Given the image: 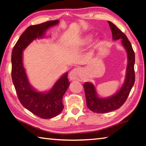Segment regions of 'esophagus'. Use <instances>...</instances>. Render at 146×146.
<instances>
[{"mask_svg":"<svg viewBox=\"0 0 146 146\" xmlns=\"http://www.w3.org/2000/svg\"><path fill=\"white\" fill-rule=\"evenodd\" d=\"M82 70L81 68H76L71 71L70 73V79L71 80H79L82 77Z\"/></svg>","mask_w":146,"mask_h":146,"instance_id":"34e87169","label":"esophagus"}]
</instances>
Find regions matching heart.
<instances>
[{
  "mask_svg": "<svg viewBox=\"0 0 146 146\" xmlns=\"http://www.w3.org/2000/svg\"><path fill=\"white\" fill-rule=\"evenodd\" d=\"M92 36L91 35H88L85 37L84 39V43H89L92 41Z\"/></svg>",
  "mask_w": 146,
  "mask_h": 146,
  "instance_id": "obj_1",
  "label": "heart"
}]
</instances>
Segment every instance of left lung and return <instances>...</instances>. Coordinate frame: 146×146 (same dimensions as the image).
<instances>
[{"label":"left lung","instance_id":"obj_1","mask_svg":"<svg viewBox=\"0 0 146 146\" xmlns=\"http://www.w3.org/2000/svg\"><path fill=\"white\" fill-rule=\"evenodd\" d=\"M112 33L113 40L121 39V43L125 48L128 55V65L126 68L125 80L121 89L113 96L108 98H100L96 92V88L90 82L84 84L86 94L87 106L92 112L104 113L115 110L123 105L128 98L129 92L135 83V53L128 38L113 23L108 21Z\"/></svg>","mask_w":146,"mask_h":146}]
</instances>
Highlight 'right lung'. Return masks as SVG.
I'll list each match as a JSON object with an SVG mask.
<instances>
[{"mask_svg":"<svg viewBox=\"0 0 146 146\" xmlns=\"http://www.w3.org/2000/svg\"><path fill=\"white\" fill-rule=\"evenodd\" d=\"M58 20L48 21L27 28L13 47L11 54V77L17 96L23 107L34 114L43 119L54 117L64 108L62 97L67 91L70 82L66 73L46 92L36 91L28 80L23 64V51L31 42L42 38L50 27L57 25Z\"/></svg>","mask_w":146,"mask_h":146,"instance_id":"right-lung-1","label":"right lung"}]
</instances>
